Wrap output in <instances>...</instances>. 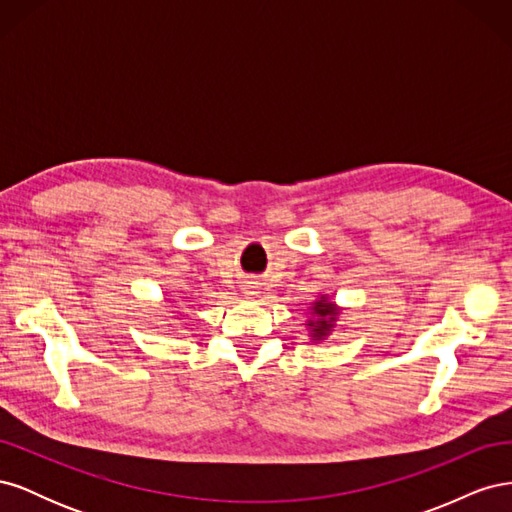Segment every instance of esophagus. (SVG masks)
I'll return each mask as SVG.
<instances>
[{"mask_svg": "<svg viewBox=\"0 0 512 512\" xmlns=\"http://www.w3.org/2000/svg\"><path fill=\"white\" fill-rule=\"evenodd\" d=\"M243 292H245V297H256V294H258V284L254 282V280H250V282H247V284H243Z\"/></svg>", "mask_w": 512, "mask_h": 512, "instance_id": "obj_1", "label": "esophagus"}]
</instances>
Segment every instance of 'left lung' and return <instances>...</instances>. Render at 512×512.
<instances>
[{
	"mask_svg": "<svg viewBox=\"0 0 512 512\" xmlns=\"http://www.w3.org/2000/svg\"><path fill=\"white\" fill-rule=\"evenodd\" d=\"M307 314L309 316L305 320V329L309 333V339H312V344H320L322 339H327L335 329L339 316H342V307H339L329 294L318 292V299L314 303H309Z\"/></svg>",
	"mask_w": 512,
	"mask_h": 512,
	"instance_id": "left-lung-1",
	"label": "left lung"
}]
</instances>
